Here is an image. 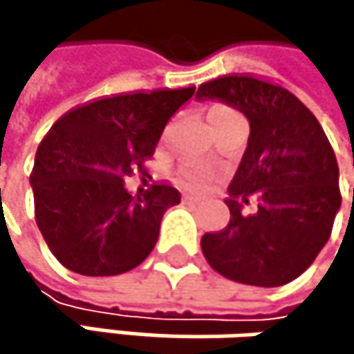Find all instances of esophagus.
<instances>
[{
	"mask_svg": "<svg viewBox=\"0 0 354 354\" xmlns=\"http://www.w3.org/2000/svg\"><path fill=\"white\" fill-rule=\"evenodd\" d=\"M184 201H186V203H198V196H194V194H184Z\"/></svg>",
	"mask_w": 354,
	"mask_h": 354,
	"instance_id": "obj_1",
	"label": "esophagus"
}]
</instances>
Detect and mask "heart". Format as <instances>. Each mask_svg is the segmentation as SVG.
Segmentation results:
<instances>
[{"mask_svg": "<svg viewBox=\"0 0 354 354\" xmlns=\"http://www.w3.org/2000/svg\"><path fill=\"white\" fill-rule=\"evenodd\" d=\"M180 174L184 178V182L190 186H203L211 178L209 168H205V166H184Z\"/></svg>", "mask_w": 354, "mask_h": 354, "instance_id": "heart-1", "label": "heart"}]
</instances>
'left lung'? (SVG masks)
I'll return each instance as SVG.
<instances>
[{
  "label": "left lung",
  "instance_id": "8db88e82",
  "mask_svg": "<svg viewBox=\"0 0 354 354\" xmlns=\"http://www.w3.org/2000/svg\"><path fill=\"white\" fill-rule=\"evenodd\" d=\"M250 120L248 147L230 184V223L201 238L213 270L230 281L279 287L297 279L328 242L342 196L334 149L314 116L285 86L230 73L198 86ZM256 198V214L241 205Z\"/></svg>",
  "mask_w": 354,
  "mask_h": 354
}]
</instances>
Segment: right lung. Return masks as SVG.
I'll return each instance as SVG.
<instances>
[{
    "label": "right lung",
    "instance_id": "right-lung-1",
    "mask_svg": "<svg viewBox=\"0 0 354 354\" xmlns=\"http://www.w3.org/2000/svg\"><path fill=\"white\" fill-rule=\"evenodd\" d=\"M194 86L100 96L67 110L36 149L30 184L35 219L53 256L86 277H114L153 250L168 207L180 192L153 182L131 194L124 178L145 162Z\"/></svg>",
    "mask_w": 354,
    "mask_h": 354
}]
</instances>
